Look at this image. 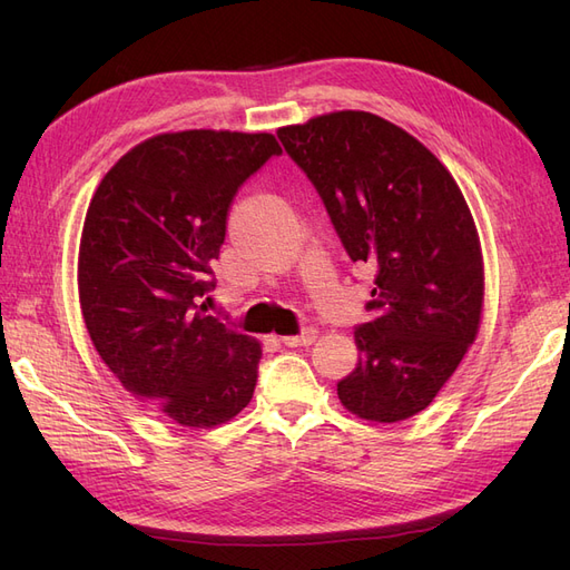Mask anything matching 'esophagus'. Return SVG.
<instances>
[{"instance_id":"esophagus-1","label":"esophagus","mask_w":570,"mask_h":570,"mask_svg":"<svg viewBox=\"0 0 570 570\" xmlns=\"http://www.w3.org/2000/svg\"><path fill=\"white\" fill-rule=\"evenodd\" d=\"M316 340V331L314 327H302L299 335H285L281 337V342L285 347H306V344H312Z\"/></svg>"}]
</instances>
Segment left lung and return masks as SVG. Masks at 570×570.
Returning <instances> with one entry per match:
<instances>
[{
    "instance_id": "1",
    "label": "left lung",
    "mask_w": 570,
    "mask_h": 570,
    "mask_svg": "<svg viewBox=\"0 0 570 570\" xmlns=\"http://www.w3.org/2000/svg\"><path fill=\"white\" fill-rule=\"evenodd\" d=\"M316 187L344 252L375 268L371 321L337 396L358 419L416 416L473 344L485 273L456 180L416 137L368 111H335L278 130Z\"/></svg>"
}]
</instances>
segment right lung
Instances as JSON below:
<instances>
[{
	"mask_svg": "<svg viewBox=\"0 0 570 570\" xmlns=\"http://www.w3.org/2000/svg\"><path fill=\"white\" fill-rule=\"evenodd\" d=\"M281 154L268 132H164L120 157L88 206L85 327L120 385L185 428L226 423L254 394L262 347L199 299L237 189Z\"/></svg>",
	"mask_w": 570,
	"mask_h": 570,
	"instance_id": "right-lung-1",
	"label": "right lung"
}]
</instances>
